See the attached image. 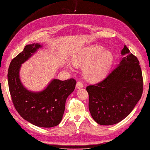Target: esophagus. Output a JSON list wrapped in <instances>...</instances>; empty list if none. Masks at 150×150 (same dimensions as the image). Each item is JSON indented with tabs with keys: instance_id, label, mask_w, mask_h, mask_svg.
<instances>
[{
	"instance_id": "1",
	"label": "esophagus",
	"mask_w": 150,
	"mask_h": 150,
	"mask_svg": "<svg viewBox=\"0 0 150 150\" xmlns=\"http://www.w3.org/2000/svg\"><path fill=\"white\" fill-rule=\"evenodd\" d=\"M83 87V84L82 83L81 81H78L76 83V88H81Z\"/></svg>"
}]
</instances>
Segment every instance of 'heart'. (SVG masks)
I'll list each match as a JSON object with an SVG mask.
<instances>
[{"instance_id":"1","label":"heart","mask_w":150,"mask_h":150,"mask_svg":"<svg viewBox=\"0 0 150 150\" xmlns=\"http://www.w3.org/2000/svg\"><path fill=\"white\" fill-rule=\"evenodd\" d=\"M112 62V55L109 51L103 50L100 46L88 47L81 56L74 60L76 65L86 63L84 74L90 80H98L105 75Z\"/></svg>"}]
</instances>
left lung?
<instances>
[{
    "instance_id": "8db88e82",
    "label": "left lung",
    "mask_w": 150,
    "mask_h": 150,
    "mask_svg": "<svg viewBox=\"0 0 150 150\" xmlns=\"http://www.w3.org/2000/svg\"><path fill=\"white\" fill-rule=\"evenodd\" d=\"M126 55L120 64L106 77L86 87L88 109L98 124H117L130 114L141 98L143 78L137 57L126 45L121 52Z\"/></svg>"
}]
</instances>
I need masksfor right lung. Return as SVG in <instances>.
<instances>
[{
    "label": "right lung",
    "instance_id": "obj_1",
    "mask_svg": "<svg viewBox=\"0 0 150 150\" xmlns=\"http://www.w3.org/2000/svg\"><path fill=\"white\" fill-rule=\"evenodd\" d=\"M39 47L41 45L37 43L26 45L11 60L8 73V87L15 108L24 120L38 127H52L62 121L66 100L74 91L76 81L74 78L54 79L39 93L26 89L19 79L20 67Z\"/></svg>",
    "mask_w": 150,
    "mask_h": 150
}]
</instances>
